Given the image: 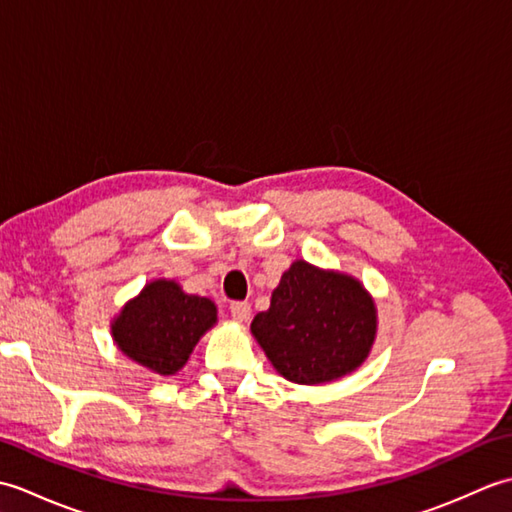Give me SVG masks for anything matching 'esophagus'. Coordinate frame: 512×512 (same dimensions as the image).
<instances>
[{
    "label": "esophagus",
    "mask_w": 512,
    "mask_h": 512,
    "mask_svg": "<svg viewBox=\"0 0 512 512\" xmlns=\"http://www.w3.org/2000/svg\"><path fill=\"white\" fill-rule=\"evenodd\" d=\"M228 310H231V317L237 323H246L250 319V303L248 301H233L231 306H228Z\"/></svg>",
    "instance_id": "1"
}]
</instances>
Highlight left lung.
<instances>
[{"label": "left lung", "instance_id": "obj_1", "mask_svg": "<svg viewBox=\"0 0 512 512\" xmlns=\"http://www.w3.org/2000/svg\"><path fill=\"white\" fill-rule=\"evenodd\" d=\"M250 330L281 376L319 385L365 361L376 334V308L356 279L295 262Z\"/></svg>", "mask_w": 512, "mask_h": 512}]
</instances>
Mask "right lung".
I'll return each mask as SVG.
<instances>
[{"mask_svg":"<svg viewBox=\"0 0 512 512\" xmlns=\"http://www.w3.org/2000/svg\"><path fill=\"white\" fill-rule=\"evenodd\" d=\"M213 323V301L184 295L178 284L158 279L127 303L112 332L121 352L151 372L169 376L187 363Z\"/></svg>","mask_w":512,"mask_h":512,"instance_id":"add662e5","label":"right lung"}]
</instances>
